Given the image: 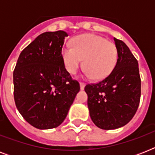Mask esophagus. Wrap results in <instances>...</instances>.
I'll return each instance as SVG.
<instances>
[{
  "label": "esophagus",
  "mask_w": 155,
  "mask_h": 155,
  "mask_svg": "<svg viewBox=\"0 0 155 155\" xmlns=\"http://www.w3.org/2000/svg\"><path fill=\"white\" fill-rule=\"evenodd\" d=\"M80 89L84 90V87H85V84H84V83L80 82Z\"/></svg>",
  "instance_id": "obj_1"
}]
</instances>
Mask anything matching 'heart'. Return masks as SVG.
<instances>
[{
  "instance_id": "b5f03b06",
  "label": "heart",
  "mask_w": 155,
  "mask_h": 155,
  "mask_svg": "<svg viewBox=\"0 0 155 155\" xmlns=\"http://www.w3.org/2000/svg\"><path fill=\"white\" fill-rule=\"evenodd\" d=\"M63 63L68 72L75 75L82 65L85 75L96 80L105 79L115 68L117 48L113 42L94 34H84L71 39V47L61 51Z\"/></svg>"
}]
</instances>
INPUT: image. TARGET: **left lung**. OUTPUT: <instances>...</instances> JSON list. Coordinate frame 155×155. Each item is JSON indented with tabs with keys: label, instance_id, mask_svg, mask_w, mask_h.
Instances as JSON below:
<instances>
[{
	"label": "left lung",
	"instance_id": "left-lung-1",
	"mask_svg": "<svg viewBox=\"0 0 155 155\" xmlns=\"http://www.w3.org/2000/svg\"><path fill=\"white\" fill-rule=\"evenodd\" d=\"M118 58L108 77L87 84V107L91 119L102 130L122 127L134 117L141 97L138 63L129 47L114 38Z\"/></svg>",
	"mask_w": 155,
	"mask_h": 155
}]
</instances>
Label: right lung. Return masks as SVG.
I'll list each match as a JSON object with an SVG mask.
<instances>
[{
    "mask_svg": "<svg viewBox=\"0 0 155 155\" xmlns=\"http://www.w3.org/2000/svg\"><path fill=\"white\" fill-rule=\"evenodd\" d=\"M68 36L63 30L38 36L21 52L13 71L17 108L39 130L61 125L80 91V84L66 70L61 55Z\"/></svg>",
    "mask_w": 155,
    "mask_h": 155,
    "instance_id": "add662e5",
    "label": "right lung"
}]
</instances>
